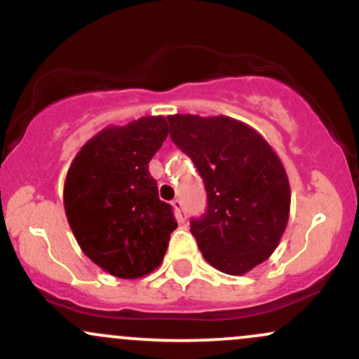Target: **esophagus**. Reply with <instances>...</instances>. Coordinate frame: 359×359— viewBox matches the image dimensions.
I'll use <instances>...</instances> for the list:
<instances>
[{
    "mask_svg": "<svg viewBox=\"0 0 359 359\" xmlns=\"http://www.w3.org/2000/svg\"><path fill=\"white\" fill-rule=\"evenodd\" d=\"M172 205H174L177 217H179V222H184L185 221V216L182 214V203H180L179 199H175L174 203H172Z\"/></svg>",
    "mask_w": 359,
    "mask_h": 359,
    "instance_id": "1",
    "label": "esophagus"
}]
</instances>
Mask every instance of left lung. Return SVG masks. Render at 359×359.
Segmentation results:
<instances>
[{
  "instance_id": "obj_1",
  "label": "left lung",
  "mask_w": 359,
  "mask_h": 359,
  "mask_svg": "<svg viewBox=\"0 0 359 359\" xmlns=\"http://www.w3.org/2000/svg\"><path fill=\"white\" fill-rule=\"evenodd\" d=\"M168 123L208 192V211L191 221L201 253L222 273H248L271 257L287 228L290 184L282 160L240 119L172 114Z\"/></svg>"
}]
</instances>
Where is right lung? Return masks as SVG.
<instances>
[{"mask_svg":"<svg viewBox=\"0 0 359 359\" xmlns=\"http://www.w3.org/2000/svg\"><path fill=\"white\" fill-rule=\"evenodd\" d=\"M167 135L163 116L108 126L84 143L67 170L69 226L86 257L113 277L133 280L158 269L177 228L148 172Z\"/></svg>","mask_w":359,"mask_h":359,"instance_id":"obj_1","label":"right lung"}]
</instances>
